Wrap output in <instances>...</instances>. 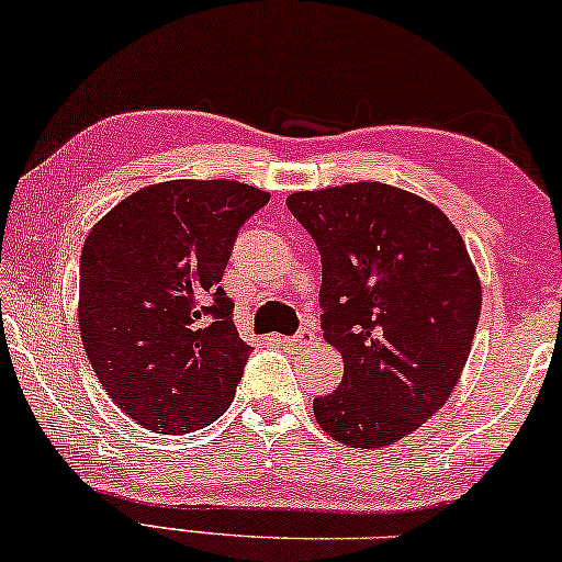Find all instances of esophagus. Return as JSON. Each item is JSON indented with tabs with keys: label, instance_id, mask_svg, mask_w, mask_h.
Listing matches in <instances>:
<instances>
[{
	"label": "esophagus",
	"instance_id": "obj_1",
	"mask_svg": "<svg viewBox=\"0 0 562 562\" xmlns=\"http://www.w3.org/2000/svg\"><path fill=\"white\" fill-rule=\"evenodd\" d=\"M273 341L281 344V347H289L293 351H301L306 347V344L314 341V331L301 329L296 336H273Z\"/></svg>",
	"mask_w": 562,
	"mask_h": 562
}]
</instances>
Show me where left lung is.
<instances>
[{"instance_id": "obj_1", "label": "left lung", "mask_w": 562, "mask_h": 562, "mask_svg": "<svg viewBox=\"0 0 562 562\" xmlns=\"http://www.w3.org/2000/svg\"><path fill=\"white\" fill-rule=\"evenodd\" d=\"M322 254V329L344 379L314 400L336 442L376 450L450 400L468 364L482 286L468 246L435 203L386 183L286 198Z\"/></svg>"}]
</instances>
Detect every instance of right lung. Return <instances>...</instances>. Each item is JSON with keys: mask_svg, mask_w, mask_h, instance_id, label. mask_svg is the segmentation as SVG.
<instances>
[{"mask_svg": "<svg viewBox=\"0 0 562 562\" xmlns=\"http://www.w3.org/2000/svg\"><path fill=\"white\" fill-rule=\"evenodd\" d=\"M269 198L236 180H166L120 201L85 238V351L145 429L183 435L231 407L251 347L221 279L238 228Z\"/></svg>", "mask_w": 562, "mask_h": 562, "instance_id": "obj_1", "label": "right lung"}]
</instances>
